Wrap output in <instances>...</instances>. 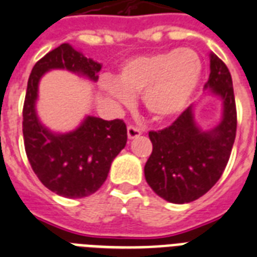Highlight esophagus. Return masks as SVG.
Listing matches in <instances>:
<instances>
[{
	"instance_id": "1",
	"label": "esophagus",
	"mask_w": 257,
	"mask_h": 257,
	"mask_svg": "<svg viewBox=\"0 0 257 257\" xmlns=\"http://www.w3.org/2000/svg\"><path fill=\"white\" fill-rule=\"evenodd\" d=\"M128 137L129 139H135V137H139L143 133V129L136 126V125H129L128 126Z\"/></svg>"
}]
</instances>
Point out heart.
Here are the masks:
<instances>
[{
    "mask_svg": "<svg viewBox=\"0 0 257 257\" xmlns=\"http://www.w3.org/2000/svg\"><path fill=\"white\" fill-rule=\"evenodd\" d=\"M203 74V60L193 49H169L141 56L122 66L116 80H106L105 90L124 105L143 94L155 118L168 120L183 112L195 94Z\"/></svg>",
    "mask_w": 257,
    "mask_h": 257,
    "instance_id": "heart-1",
    "label": "heart"
}]
</instances>
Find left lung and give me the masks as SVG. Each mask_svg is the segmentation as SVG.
Returning <instances> with one entry per match:
<instances>
[{
	"instance_id": "obj_1",
	"label": "left lung",
	"mask_w": 257,
	"mask_h": 257,
	"mask_svg": "<svg viewBox=\"0 0 257 257\" xmlns=\"http://www.w3.org/2000/svg\"><path fill=\"white\" fill-rule=\"evenodd\" d=\"M212 88L224 102V116L212 132H201L188 106L169 126L151 131L153 149L144 167L145 180L156 195L169 203L195 201L211 189L227 167L237 128L235 93L227 65L211 56Z\"/></svg>"
}]
</instances>
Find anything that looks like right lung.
<instances>
[{
    "instance_id": "1",
    "label": "right lung",
    "mask_w": 257,
    "mask_h": 257,
    "mask_svg": "<svg viewBox=\"0 0 257 257\" xmlns=\"http://www.w3.org/2000/svg\"><path fill=\"white\" fill-rule=\"evenodd\" d=\"M56 68L77 72L96 81L101 65L69 44L50 50L36 62L22 109L24 145L30 167L48 189L64 197L81 199L105 183L113 159L126 144V125L120 118L106 121L88 117L77 131L68 135H53L44 128L34 110L38 81L46 70Z\"/></svg>"
}]
</instances>
